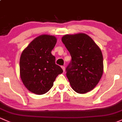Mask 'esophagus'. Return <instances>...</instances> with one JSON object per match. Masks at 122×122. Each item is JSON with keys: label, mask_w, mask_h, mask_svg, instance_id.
<instances>
[{"label": "esophagus", "mask_w": 122, "mask_h": 122, "mask_svg": "<svg viewBox=\"0 0 122 122\" xmlns=\"http://www.w3.org/2000/svg\"><path fill=\"white\" fill-rule=\"evenodd\" d=\"M61 68H62V69H63V71H65V66H61Z\"/></svg>", "instance_id": "34e87169"}]
</instances>
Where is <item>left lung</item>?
<instances>
[{"label":"left lung","mask_w":122,"mask_h":122,"mask_svg":"<svg viewBox=\"0 0 122 122\" xmlns=\"http://www.w3.org/2000/svg\"><path fill=\"white\" fill-rule=\"evenodd\" d=\"M71 57L66 76L74 91L85 94L93 90L103 71V56L99 47L84 33L67 34L61 38Z\"/></svg>","instance_id":"obj_1"}]
</instances>
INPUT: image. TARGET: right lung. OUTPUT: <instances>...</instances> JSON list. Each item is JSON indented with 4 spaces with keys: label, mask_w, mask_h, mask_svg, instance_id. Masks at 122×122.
Instances as JSON below:
<instances>
[{
    "label": "right lung",
    "mask_w": 122,
    "mask_h": 122,
    "mask_svg": "<svg viewBox=\"0 0 122 122\" xmlns=\"http://www.w3.org/2000/svg\"><path fill=\"white\" fill-rule=\"evenodd\" d=\"M57 39L55 36L41 35L31 42L21 53L20 74L23 83L31 92L45 94L52 87L53 82L62 69L55 63L51 52Z\"/></svg>",
    "instance_id": "add662e5"
}]
</instances>
